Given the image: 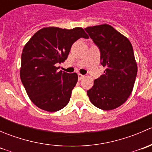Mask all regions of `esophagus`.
<instances>
[{"label": "esophagus", "instance_id": "obj_1", "mask_svg": "<svg viewBox=\"0 0 152 152\" xmlns=\"http://www.w3.org/2000/svg\"><path fill=\"white\" fill-rule=\"evenodd\" d=\"M84 76H83V75H82V74H80V73H79V74H78V79H79V80L80 81V80H82V79H83Z\"/></svg>", "mask_w": 152, "mask_h": 152}]
</instances>
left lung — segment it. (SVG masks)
<instances>
[{"label":"left lung","instance_id":"left-lung-1","mask_svg":"<svg viewBox=\"0 0 152 152\" xmlns=\"http://www.w3.org/2000/svg\"><path fill=\"white\" fill-rule=\"evenodd\" d=\"M85 30L101 53L104 74L87 90L93 105L111 110L122 105L132 92L137 66L132 45L123 34L108 24L87 27Z\"/></svg>","mask_w":152,"mask_h":152}]
</instances>
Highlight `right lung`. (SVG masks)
Here are the masks:
<instances>
[{
    "label": "right lung",
    "instance_id": "1",
    "mask_svg": "<svg viewBox=\"0 0 152 152\" xmlns=\"http://www.w3.org/2000/svg\"><path fill=\"white\" fill-rule=\"evenodd\" d=\"M89 38L84 29L46 27L37 31L21 55V82L31 101L39 108L56 112L68 104L78 75L58 71L79 38Z\"/></svg>",
    "mask_w": 152,
    "mask_h": 152
}]
</instances>
